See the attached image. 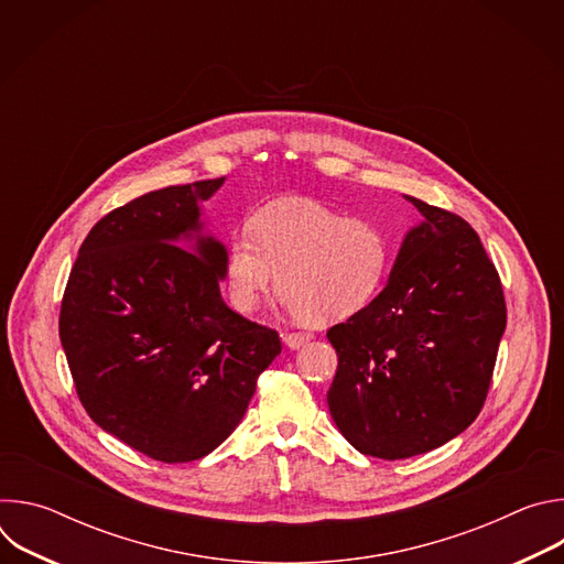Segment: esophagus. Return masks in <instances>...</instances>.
Returning <instances> with one entry per match:
<instances>
[{
    "label": "esophagus",
    "mask_w": 564,
    "mask_h": 564,
    "mask_svg": "<svg viewBox=\"0 0 564 564\" xmlns=\"http://www.w3.org/2000/svg\"><path fill=\"white\" fill-rule=\"evenodd\" d=\"M283 341L290 350H299L301 346H305L307 341H312V335L310 333H285L283 335Z\"/></svg>",
    "instance_id": "1"
}]
</instances>
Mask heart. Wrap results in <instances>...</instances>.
<instances>
[{
  "label": "heart",
  "mask_w": 564,
  "mask_h": 564,
  "mask_svg": "<svg viewBox=\"0 0 564 564\" xmlns=\"http://www.w3.org/2000/svg\"><path fill=\"white\" fill-rule=\"evenodd\" d=\"M250 225L256 236L238 229L225 254L229 299L240 312H252L276 279L292 312L341 321L368 307L386 283L392 240L372 220L283 198L261 207Z\"/></svg>",
  "instance_id": "b5f03b06"
}]
</instances>
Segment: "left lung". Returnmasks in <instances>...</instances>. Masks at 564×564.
Here are the masks:
<instances>
[{
	"label": "left lung",
	"instance_id": "obj_1",
	"mask_svg": "<svg viewBox=\"0 0 564 564\" xmlns=\"http://www.w3.org/2000/svg\"><path fill=\"white\" fill-rule=\"evenodd\" d=\"M404 198L420 220L386 288L328 330L339 357L330 415L359 453L381 459L429 453L475 422L507 328L500 276L475 229Z\"/></svg>",
	"mask_w": 564,
	"mask_h": 564
}]
</instances>
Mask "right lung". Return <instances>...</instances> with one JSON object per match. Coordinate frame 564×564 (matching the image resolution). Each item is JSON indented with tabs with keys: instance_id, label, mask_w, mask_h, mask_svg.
Segmentation results:
<instances>
[{
	"instance_id": "right-lung-1",
	"label": "right lung",
	"mask_w": 564,
	"mask_h": 564,
	"mask_svg": "<svg viewBox=\"0 0 564 564\" xmlns=\"http://www.w3.org/2000/svg\"><path fill=\"white\" fill-rule=\"evenodd\" d=\"M225 178L149 192L94 225L70 270L59 341L89 417L151 459H200L243 420L276 330L220 296L225 243L203 200Z\"/></svg>"
}]
</instances>
